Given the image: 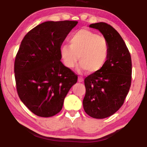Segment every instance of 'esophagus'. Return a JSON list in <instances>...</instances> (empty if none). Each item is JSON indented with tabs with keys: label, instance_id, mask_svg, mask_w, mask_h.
I'll use <instances>...</instances> for the list:
<instances>
[{
	"label": "esophagus",
	"instance_id": "1",
	"mask_svg": "<svg viewBox=\"0 0 147 147\" xmlns=\"http://www.w3.org/2000/svg\"><path fill=\"white\" fill-rule=\"evenodd\" d=\"M83 81H84V78H82V77L79 76L78 77V82H82Z\"/></svg>",
	"mask_w": 147,
	"mask_h": 147
}]
</instances>
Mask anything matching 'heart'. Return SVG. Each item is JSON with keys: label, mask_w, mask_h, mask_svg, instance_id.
Returning a JSON list of instances; mask_svg holds the SVG:
<instances>
[{"label": "heart", "mask_w": 147, "mask_h": 147, "mask_svg": "<svg viewBox=\"0 0 147 147\" xmlns=\"http://www.w3.org/2000/svg\"><path fill=\"white\" fill-rule=\"evenodd\" d=\"M69 45H63L60 54L64 64L69 68L75 66L79 59L80 68L89 73H96L108 60L109 44L106 38L88 29H80L71 35Z\"/></svg>", "instance_id": "obj_1"}]
</instances>
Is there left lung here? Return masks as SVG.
Listing matches in <instances>:
<instances>
[{
	"label": "left lung",
	"instance_id": "obj_1",
	"mask_svg": "<svg viewBox=\"0 0 147 147\" xmlns=\"http://www.w3.org/2000/svg\"><path fill=\"white\" fill-rule=\"evenodd\" d=\"M109 44V53L100 71L84 80V111L91 117L104 119L112 115L123 106L131 81V59L128 49L117 31L106 23L91 24Z\"/></svg>",
	"mask_w": 147,
	"mask_h": 147
}]
</instances>
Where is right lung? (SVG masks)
Here are the masks:
<instances>
[{
	"label": "right lung",
	"mask_w": 147,
	"mask_h": 147,
	"mask_svg": "<svg viewBox=\"0 0 147 147\" xmlns=\"http://www.w3.org/2000/svg\"><path fill=\"white\" fill-rule=\"evenodd\" d=\"M78 21H47L26 34L16 56L14 73L21 100L35 115H55L78 80L60 61V48Z\"/></svg>",
	"instance_id": "1"
}]
</instances>
